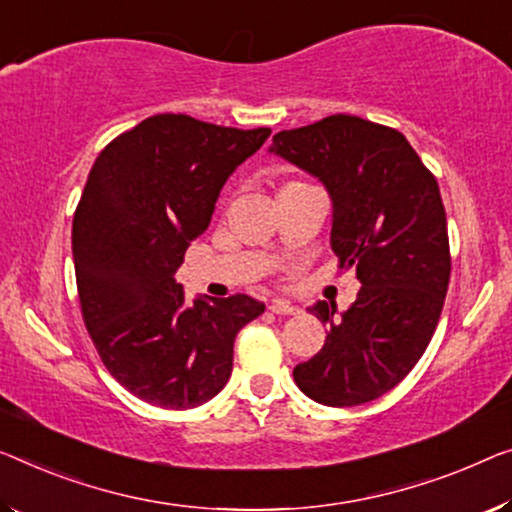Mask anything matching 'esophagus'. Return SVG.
I'll return each mask as SVG.
<instances>
[{"mask_svg": "<svg viewBox=\"0 0 512 512\" xmlns=\"http://www.w3.org/2000/svg\"><path fill=\"white\" fill-rule=\"evenodd\" d=\"M269 310L271 312H276V315H299V308H296V305H292L289 301H285V299H276V301H271L269 303Z\"/></svg>", "mask_w": 512, "mask_h": 512, "instance_id": "obj_1", "label": "esophagus"}]
</instances>
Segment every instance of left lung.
<instances>
[{
  "instance_id": "1",
  "label": "left lung",
  "mask_w": 512,
  "mask_h": 512,
  "mask_svg": "<svg viewBox=\"0 0 512 512\" xmlns=\"http://www.w3.org/2000/svg\"><path fill=\"white\" fill-rule=\"evenodd\" d=\"M271 154L324 183L331 248L361 282L345 312L317 301L326 342L294 381L326 407H356L398 386L430 345L451 280L437 179L407 137L352 114L273 135Z\"/></svg>"
}]
</instances>
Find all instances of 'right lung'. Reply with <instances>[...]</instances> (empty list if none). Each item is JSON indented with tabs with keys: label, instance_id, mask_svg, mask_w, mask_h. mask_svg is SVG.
<instances>
[{
	"label": "right lung",
	"instance_id": "right-lung-1",
	"mask_svg": "<svg viewBox=\"0 0 512 512\" xmlns=\"http://www.w3.org/2000/svg\"><path fill=\"white\" fill-rule=\"evenodd\" d=\"M269 135L156 114L91 167L73 218L82 319L105 368L135 398L190 409L230 379L236 333L264 303L246 294L186 303L174 273L209 227L225 181Z\"/></svg>",
	"mask_w": 512,
	"mask_h": 512
}]
</instances>
